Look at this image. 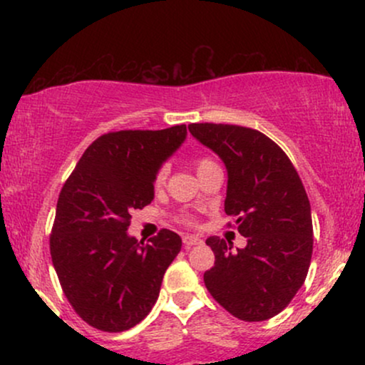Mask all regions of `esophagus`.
Instances as JSON below:
<instances>
[{
  "instance_id": "34e87169",
  "label": "esophagus",
  "mask_w": 365,
  "mask_h": 365,
  "mask_svg": "<svg viewBox=\"0 0 365 365\" xmlns=\"http://www.w3.org/2000/svg\"><path fill=\"white\" fill-rule=\"evenodd\" d=\"M199 244H202V240H200L199 237H195V235H185L183 237V245L187 247H194V245H199Z\"/></svg>"
}]
</instances>
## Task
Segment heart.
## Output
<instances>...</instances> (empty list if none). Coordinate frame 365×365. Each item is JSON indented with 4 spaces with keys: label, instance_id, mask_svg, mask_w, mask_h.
<instances>
[{
    "label": "heart",
    "instance_id": "b5f03b06",
    "mask_svg": "<svg viewBox=\"0 0 365 365\" xmlns=\"http://www.w3.org/2000/svg\"><path fill=\"white\" fill-rule=\"evenodd\" d=\"M211 165H215V163L211 161V159H199V161L195 163V170H197V173H200V171L202 170H206L207 166H211ZM165 180H166V170H159L158 171V175H156V178H154V187L156 188H161L163 185H165ZM183 221H190V220H183Z\"/></svg>",
    "mask_w": 365,
    "mask_h": 365
}]
</instances>
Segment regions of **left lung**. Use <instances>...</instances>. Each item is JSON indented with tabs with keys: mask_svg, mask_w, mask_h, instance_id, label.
Listing matches in <instances>:
<instances>
[{
	"mask_svg": "<svg viewBox=\"0 0 365 365\" xmlns=\"http://www.w3.org/2000/svg\"><path fill=\"white\" fill-rule=\"evenodd\" d=\"M192 135L228 171L225 212L235 217L244 249L209 237L215 266L204 273L212 299L242 321H266L290 304L312 257V216L297 170L259 130L192 123Z\"/></svg>",
	"mask_w": 365,
	"mask_h": 365,
	"instance_id": "8db88e82",
	"label": "left lung"
}]
</instances>
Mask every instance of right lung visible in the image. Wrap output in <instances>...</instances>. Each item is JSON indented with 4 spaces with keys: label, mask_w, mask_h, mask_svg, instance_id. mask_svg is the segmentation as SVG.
I'll return each mask as SVG.
<instances>
[{
    "label": "right lung",
    "mask_w": 365,
    "mask_h": 365,
    "mask_svg": "<svg viewBox=\"0 0 365 365\" xmlns=\"http://www.w3.org/2000/svg\"><path fill=\"white\" fill-rule=\"evenodd\" d=\"M187 137L185 125L120 130L96 139L56 204L49 237L53 266L73 311L92 328H133L156 304L182 238L161 230L150 244L128 235L133 209L154 199V178Z\"/></svg>",
    "instance_id": "obj_1"
}]
</instances>
